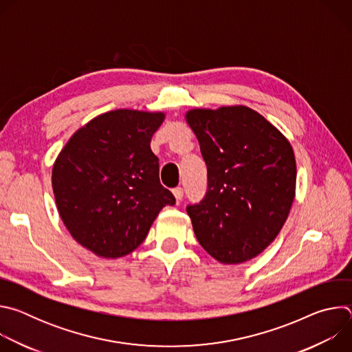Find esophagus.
Here are the masks:
<instances>
[{"instance_id":"obj_1","label":"esophagus","mask_w":352,"mask_h":352,"mask_svg":"<svg viewBox=\"0 0 352 352\" xmlns=\"http://www.w3.org/2000/svg\"><path fill=\"white\" fill-rule=\"evenodd\" d=\"M173 193H174L175 199H177V202H181L182 197H184V189L181 186H177V188L173 189Z\"/></svg>"}]
</instances>
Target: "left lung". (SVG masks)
<instances>
[{
  "label": "left lung",
  "instance_id": "left-lung-1",
  "mask_svg": "<svg viewBox=\"0 0 352 352\" xmlns=\"http://www.w3.org/2000/svg\"><path fill=\"white\" fill-rule=\"evenodd\" d=\"M208 167V189L188 205L195 235L221 263L258 256L283 228L296 164L284 135L245 106L186 113Z\"/></svg>",
  "mask_w": 352,
  "mask_h": 352
}]
</instances>
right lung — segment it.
Here are the masks:
<instances>
[{
  "instance_id": "right-lung-1",
  "label": "right lung",
  "mask_w": 352,
  "mask_h": 352,
  "mask_svg": "<svg viewBox=\"0 0 352 352\" xmlns=\"http://www.w3.org/2000/svg\"><path fill=\"white\" fill-rule=\"evenodd\" d=\"M163 113L116 110L76 131L53 167L58 213L71 235L102 258L131 254L174 195L160 184L150 140Z\"/></svg>"
}]
</instances>
